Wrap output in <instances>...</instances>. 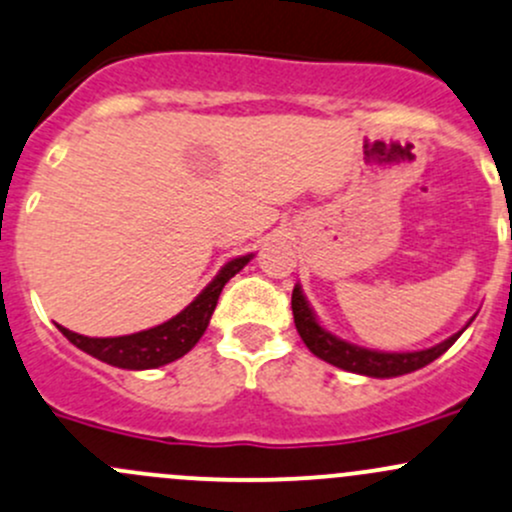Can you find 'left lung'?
Returning <instances> with one entry per match:
<instances>
[{
    "label": "left lung",
    "instance_id": "8db88e82",
    "mask_svg": "<svg viewBox=\"0 0 512 512\" xmlns=\"http://www.w3.org/2000/svg\"><path fill=\"white\" fill-rule=\"evenodd\" d=\"M292 311H294V324H297V331L301 341L306 343L311 353L316 358L326 360V363L336 365V368L348 370V373L368 375V378H397V375L414 373V370L424 368L432 360H437L441 353L449 351L456 343V338L464 333L466 324L459 333H454L446 341L437 343L432 348H424V351H412V353H383V351H370V348H360L355 343L343 341V338L328 333L324 326L316 321L314 311H311L309 301H306L304 292L297 284L292 292Z\"/></svg>",
    "mask_w": 512,
    "mask_h": 512
}]
</instances>
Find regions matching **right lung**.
I'll use <instances>...</instances> for the list:
<instances>
[{"mask_svg": "<svg viewBox=\"0 0 512 512\" xmlns=\"http://www.w3.org/2000/svg\"><path fill=\"white\" fill-rule=\"evenodd\" d=\"M252 260V255H242L230 260L223 267L211 284L198 294L191 304L186 306L181 314H176L174 319L164 321V324L147 328V331L129 333V336H115V338H90L80 336V333L68 331V328L58 326V331L78 346L80 351H85L93 358L102 360L107 365H115V368L125 370H149V368H161L166 363H174L181 355H186L193 346L198 343V338L203 336V331L208 328L215 304H218L220 292H223L225 282L230 277H235L247 262Z\"/></svg>", "mask_w": 512, "mask_h": 512, "instance_id": "right-lung-1", "label": "right lung"}]
</instances>
